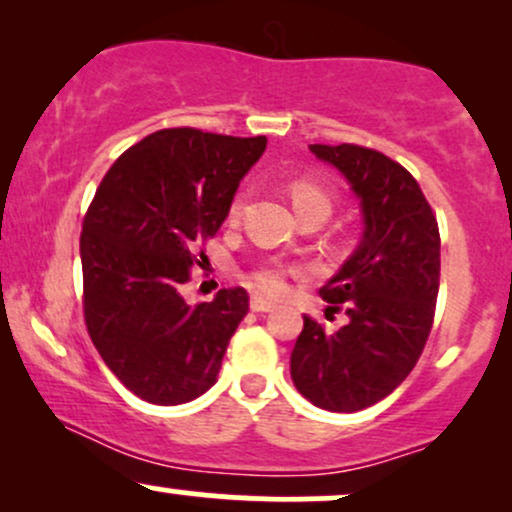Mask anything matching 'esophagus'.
Wrapping results in <instances>:
<instances>
[{"instance_id":"1","label":"esophagus","mask_w":512,"mask_h":512,"mask_svg":"<svg viewBox=\"0 0 512 512\" xmlns=\"http://www.w3.org/2000/svg\"><path fill=\"white\" fill-rule=\"evenodd\" d=\"M250 308L255 310V313H269V310H274V303L267 301V298H262V296H252Z\"/></svg>"}]
</instances>
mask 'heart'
<instances>
[{
    "instance_id": "obj_1",
    "label": "heart",
    "mask_w": 512,
    "mask_h": 512,
    "mask_svg": "<svg viewBox=\"0 0 512 512\" xmlns=\"http://www.w3.org/2000/svg\"><path fill=\"white\" fill-rule=\"evenodd\" d=\"M289 192H291L293 207H296V211L308 209V207H325V209L332 207L330 192L322 190V187L313 180H305V178L293 180ZM243 207H245V195L240 192V195L233 197L231 207H228V219L231 221L238 219V216L243 214ZM296 274H301V267H291V264L269 260V262H262L260 267L252 269L250 281H252V286H255V289H260L262 293L281 296V293L286 291V286H289L291 276H296Z\"/></svg>"
}]
</instances>
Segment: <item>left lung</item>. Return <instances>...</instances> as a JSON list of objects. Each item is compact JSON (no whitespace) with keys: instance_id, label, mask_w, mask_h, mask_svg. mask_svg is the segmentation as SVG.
<instances>
[{"instance_id":"obj_1","label":"left lung","mask_w":512,"mask_h":512,"mask_svg":"<svg viewBox=\"0 0 512 512\" xmlns=\"http://www.w3.org/2000/svg\"><path fill=\"white\" fill-rule=\"evenodd\" d=\"M361 199L366 231L354 255L320 289L349 322L330 332L303 317L291 351L296 390L327 411H361L414 370L436 315L440 233L431 204L407 168L358 144H313Z\"/></svg>"}]
</instances>
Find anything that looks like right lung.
I'll list each match as a JSON object with an SVG mask.
<instances>
[{
	"label": "right lung",
	"mask_w": 512,
	"mask_h": 512,
	"mask_svg": "<svg viewBox=\"0 0 512 512\" xmlns=\"http://www.w3.org/2000/svg\"><path fill=\"white\" fill-rule=\"evenodd\" d=\"M264 137L158 129L110 166L81 228L84 320L122 385L151 404H185L216 383L248 291L190 305L182 284L204 260Z\"/></svg>",
	"instance_id": "1"
}]
</instances>
